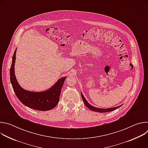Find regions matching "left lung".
<instances>
[{
  "mask_svg": "<svg viewBox=\"0 0 148 148\" xmlns=\"http://www.w3.org/2000/svg\"><path fill=\"white\" fill-rule=\"evenodd\" d=\"M81 97H82V99L83 100V102L84 103V104H85L86 106L88 108L90 109V110L91 111H95V112H111V111H114L115 110H116L117 108L121 107L122 105H123V104L119 105V106H118V107H112V108H97V107H95L94 106H92V105H91L90 103H89L88 102V101H87V99H86V98L84 97L83 94L82 92H81Z\"/></svg>",
  "mask_w": 148,
  "mask_h": 148,
  "instance_id": "obj_1",
  "label": "left lung"
}]
</instances>
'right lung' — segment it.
I'll return each mask as SVG.
<instances>
[{
  "mask_svg": "<svg viewBox=\"0 0 148 148\" xmlns=\"http://www.w3.org/2000/svg\"><path fill=\"white\" fill-rule=\"evenodd\" d=\"M16 50L17 49L12 57L10 78L17 98L26 106L36 110L44 111L53 109L58 103L61 88L66 77L60 78L51 87L44 91L33 92L23 89L19 85L14 74Z\"/></svg>",
  "mask_w": 148,
  "mask_h": 148,
  "instance_id": "right-lung-1",
  "label": "right lung"
}]
</instances>
